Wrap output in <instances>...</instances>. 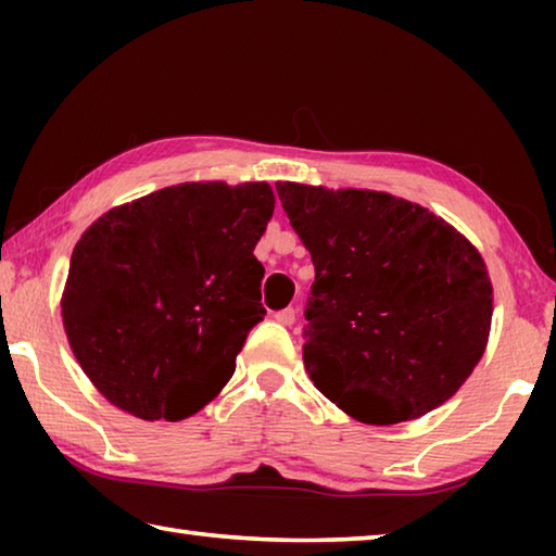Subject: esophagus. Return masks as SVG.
I'll return each instance as SVG.
<instances>
[{"mask_svg":"<svg viewBox=\"0 0 556 556\" xmlns=\"http://www.w3.org/2000/svg\"><path fill=\"white\" fill-rule=\"evenodd\" d=\"M275 318L281 326H291L296 321V312H294V308H281V312L275 314Z\"/></svg>","mask_w":556,"mask_h":556,"instance_id":"1","label":"esophagus"}]
</instances>
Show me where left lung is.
Wrapping results in <instances>:
<instances>
[{"label": "left lung", "mask_w": 556, "mask_h": 556, "mask_svg": "<svg viewBox=\"0 0 556 556\" xmlns=\"http://www.w3.org/2000/svg\"><path fill=\"white\" fill-rule=\"evenodd\" d=\"M312 252L304 365L365 425L437 409L483 357L493 316L485 262L464 235L390 193L277 184Z\"/></svg>", "instance_id": "1"}]
</instances>
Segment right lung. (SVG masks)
<instances>
[{
    "instance_id": "1",
    "label": "right lung",
    "mask_w": 556,
    "mask_h": 556,
    "mask_svg": "<svg viewBox=\"0 0 556 556\" xmlns=\"http://www.w3.org/2000/svg\"><path fill=\"white\" fill-rule=\"evenodd\" d=\"M271 213L269 184H178L83 232L61 308L102 397L139 419L178 421L223 390L267 314L252 252Z\"/></svg>"
}]
</instances>
